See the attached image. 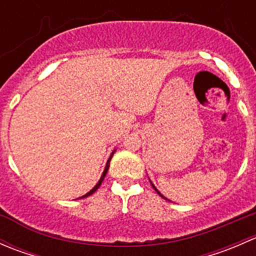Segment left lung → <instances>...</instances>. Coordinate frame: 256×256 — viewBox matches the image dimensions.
<instances>
[{
  "mask_svg": "<svg viewBox=\"0 0 256 256\" xmlns=\"http://www.w3.org/2000/svg\"><path fill=\"white\" fill-rule=\"evenodd\" d=\"M152 187H154V190H156V192H157V193H158V194H160V196H161V197H162V198H164V196H162V194H161V193H160V192H158V190H156V187H154V184H152ZM164 200H167V198H164Z\"/></svg>",
  "mask_w": 256,
  "mask_h": 256,
  "instance_id": "1",
  "label": "left lung"
}]
</instances>
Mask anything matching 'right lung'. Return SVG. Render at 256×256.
<instances>
[{
	"label": "right lung",
	"instance_id": "1",
	"mask_svg": "<svg viewBox=\"0 0 256 256\" xmlns=\"http://www.w3.org/2000/svg\"><path fill=\"white\" fill-rule=\"evenodd\" d=\"M112 156H110V158L108 160V164H106V166H105V170H104V172H102V178H100V180H99V182H98V184L95 186V187L92 188V190H90V192H88L86 194H85V196H82V197H80V198H85V197H88V196L92 194V193H94L95 190H96L98 188L100 187V184H102V180H104L105 176H106V172H108V170H109V164H110V160H112Z\"/></svg>",
	"mask_w": 256,
	"mask_h": 256
}]
</instances>
